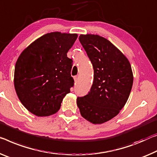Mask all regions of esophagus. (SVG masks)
<instances>
[{
	"label": "esophagus",
	"mask_w": 157,
	"mask_h": 157,
	"mask_svg": "<svg viewBox=\"0 0 157 157\" xmlns=\"http://www.w3.org/2000/svg\"><path fill=\"white\" fill-rule=\"evenodd\" d=\"M74 81H75V83H76L77 81L78 80V76H75L74 77Z\"/></svg>",
	"instance_id": "obj_1"
}]
</instances>
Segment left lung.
<instances>
[{"mask_svg":"<svg viewBox=\"0 0 157 157\" xmlns=\"http://www.w3.org/2000/svg\"><path fill=\"white\" fill-rule=\"evenodd\" d=\"M79 41L92 62L94 80L90 91L77 98V106L84 119L101 124L116 117L126 105L133 83L131 66L126 57L105 38L82 34Z\"/></svg>","mask_w":157,"mask_h":157,"instance_id":"left-lung-1","label":"left lung"}]
</instances>
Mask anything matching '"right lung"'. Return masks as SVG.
I'll return each instance as SVG.
<instances>
[{
	"label": "right lung",
	"instance_id": "right-lung-1",
	"mask_svg": "<svg viewBox=\"0 0 157 157\" xmlns=\"http://www.w3.org/2000/svg\"><path fill=\"white\" fill-rule=\"evenodd\" d=\"M76 33L52 32L26 48L17 60L14 84L21 104L38 117H48L59 109L63 98L74 86L71 59L67 52Z\"/></svg>",
	"mask_w": 157,
	"mask_h": 157
}]
</instances>
